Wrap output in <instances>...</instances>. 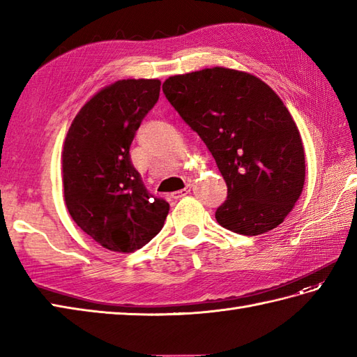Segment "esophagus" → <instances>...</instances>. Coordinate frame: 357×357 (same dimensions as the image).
<instances>
[{
    "mask_svg": "<svg viewBox=\"0 0 357 357\" xmlns=\"http://www.w3.org/2000/svg\"><path fill=\"white\" fill-rule=\"evenodd\" d=\"M190 190H192V187H190V185H187L185 188H183V190H178V192H174V193H173V198H174V199L184 198V196H187L188 193H190Z\"/></svg>",
    "mask_w": 357,
    "mask_h": 357,
    "instance_id": "1",
    "label": "esophagus"
}]
</instances>
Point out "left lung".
Masks as SVG:
<instances>
[{
	"label": "left lung",
	"mask_w": 357,
	"mask_h": 357,
	"mask_svg": "<svg viewBox=\"0 0 357 357\" xmlns=\"http://www.w3.org/2000/svg\"><path fill=\"white\" fill-rule=\"evenodd\" d=\"M162 90L225 179L229 196L216 210L219 225L257 236L282 224L304 188L305 151L275 90L227 67L173 75Z\"/></svg>",
	"instance_id": "obj_1"
}]
</instances>
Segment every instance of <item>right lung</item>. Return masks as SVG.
<instances>
[{"mask_svg":"<svg viewBox=\"0 0 357 357\" xmlns=\"http://www.w3.org/2000/svg\"><path fill=\"white\" fill-rule=\"evenodd\" d=\"M159 79H119L82 105L61 153L64 201L79 229L118 253L161 231L170 206L153 198L130 161V144L159 98Z\"/></svg>","mask_w":357,"mask_h":357,"instance_id":"1","label":"right lung"}]
</instances>
